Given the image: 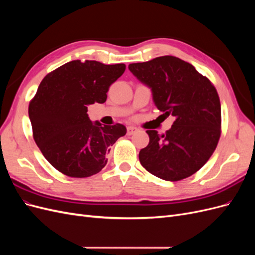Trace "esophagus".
<instances>
[{"label": "esophagus", "mask_w": 255, "mask_h": 255, "mask_svg": "<svg viewBox=\"0 0 255 255\" xmlns=\"http://www.w3.org/2000/svg\"><path fill=\"white\" fill-rule=\"evenodd\" d=\"M128 135H133L138 132V128L135 127H128Z\"/></svg>", "instance_id": "1"}]
</instances>
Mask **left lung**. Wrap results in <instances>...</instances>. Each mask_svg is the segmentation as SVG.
<instances>
[{
    "label": "left lung",
    "mask_w": 255,
    "mask_h": 255,
    "mask_svg": "<svg viewBox=\"0 0 255 255\" xmlns=\"http://www.w3.org/2000/svg\"><path fill=\"white\" fill-rule=\"evenodd\" d=\"M152 90L157 109L174 122L166 134L148 129L150 141L139 152L146 171L165 181L186 179L210 159L221 135L218 92L206 76L175 56L128 65Z\"/></svg>",
    "instance_id": "1"
}]
</instances>
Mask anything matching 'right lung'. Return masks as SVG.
<instances>
[{
    "label": "right lung",
    "mask_w": 255,
    "mask_h": 255,
    "mask_svg": "<svg viewBox=\"0 0 255 255\" xmlns=\"http://www.w3.org/2000/svg\"><path fill=\"white\" fill-rule=\"evenodd\" d=\"M125 64L72 60L48 73L28 105L33 137L49 163L65 175L88 177L105 167L110 146L127 134L116 123H92L87 106L104 103Z\"/></svg>",
    "instance_id": "obj_1"
}]
</instances>
